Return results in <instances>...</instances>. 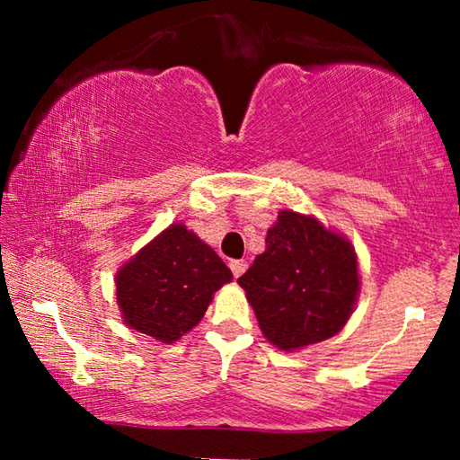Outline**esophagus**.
Instances as JSON below:
<instances>
[{
	"label": "esophagus",
	"mask_w": 460,
	"mask_h": 460,
	"mask_svg": "<svg viewBox=\"0 0 460 460\" xmlns=\"http://www.w3.org/2000/svg\"><path fill=\"white\" fill-rule=\"evenodd\" d=\"M229 268H231V271H233V276L239 278V276L243 274V271L247 270V263H245V261H239V260H233V261L229 263Z\"/></svg>",
	"instance_id": "1"
}]
</instances>
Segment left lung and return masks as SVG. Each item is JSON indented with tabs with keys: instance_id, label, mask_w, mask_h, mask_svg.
<instances>
[{
	"instance_id": "obj_1",
	"label": "left lung",
	"mask_w": 460,
	"mask_h": 460,
	"mask_svg": "<svg viewBox=\"0 0 460 460\" xmlns=\"http://www.w3.org/2000/svg\"><path fill=\"white\" fill-rule=\"evenodd\" d=\"M239 286L271 345L296 351L337 334L353 314L359 270L351 241L314 217L279 211Z\"/></svg>"
}]
</instances>
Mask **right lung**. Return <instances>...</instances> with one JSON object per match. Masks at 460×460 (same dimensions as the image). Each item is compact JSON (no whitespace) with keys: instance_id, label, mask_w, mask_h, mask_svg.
<instances>
[{"instance_id":"add662e5","label":"right lung","mask_w":460,"mask_h":460,"mask_svg":"<svg viewBox=\"0 0 460 460\" xmlns=\"http://www.w3.org/2000/svg\"><path fill=\"white\" fill-rule=\"evenodd\" d=\"M231 279L219 255L176 223L123 263L115 296L129 329L170 345L200 323L213 294Z\"/></svg>"}]
</instances>
